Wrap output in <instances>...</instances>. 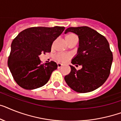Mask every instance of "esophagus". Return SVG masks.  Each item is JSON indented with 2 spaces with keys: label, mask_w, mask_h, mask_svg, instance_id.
Segmentation results:
<instances>
[{
  "label": "esophagus",
  "mask_w": 121,
  "mask_h": 121,
  "mask_svg": "<svg viewBox=\"0 0 121 121\" xmlns=\"http://www.w3.org/2000/svg\"><path fill=\"white\" fill-rule=\"evenodd\" d=\"M63 65V64L60 63H57L58 68H60L61 67V66H62Z\"/></svg>",
  "instance_id": "34e87169"
}]
</instances>
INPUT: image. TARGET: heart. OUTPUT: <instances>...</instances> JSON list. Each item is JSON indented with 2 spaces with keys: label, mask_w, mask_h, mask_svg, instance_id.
Returning a JSON list of instances; mask_svg holds the SVG:
<instances>
[{
  "label": "heart",
  "mask_w": 121,
  "mask_h": 121,
  "mask_svg": "<svg viewBox=\"0 0 121 121\" xmlns=\"http://www.w3.org/2000/svg\"><path fill=\"white\" fill-rule=\"evenodd\" d=\"M77 39L78 38L76 37V35L72 33H68V34L66 35L65 37V40L68 43H69L70 42H73V40H77ZM69 58H70V55H68V54L66 53H58L55 56V59L58 62L60 63L65 62Z\"/></svg>",
  "instance_id": "1"
}]
</instances>
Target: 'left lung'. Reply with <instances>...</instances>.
<instances>
[{"label":"left lung","instance_id":"left-lung-1","mask_svg":"<svg viewBox=\"0 0 121 121\" xmlns=\"http://www.w3.org/2000/svg\"><path fill=\"white\" fill-rule=\"evenodd\" d=\"M73 32L78 36L79 47L71 63L82 68L76 70L69 65L71 71L65 76L66 83L73 90L85 93L102 86L110 74L112 53L109 44L103 35L88 26L69 27L65 33Z\"/></svg>","mask_w":121,"mask_h":121}]
</instances>
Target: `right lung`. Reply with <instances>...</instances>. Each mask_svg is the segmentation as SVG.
<instances>
[{
  "instance_id": "1",
  "label": "right lung",
  "mask_w": 121,
  "mask_h": 121,
  "mask_svg": "<svg viewBox=\"0 0 121 121\" xmlns=\"http://www.w3.org/2000/svg\"><path fill=\"white\" fill-rule=\"evenodd\" d=\"M64 26L31 27L13 39L8 66L13 79L22 88L34 89L44 86L57 64L41 63L39 55L51 52L53 42L62 33Z\"/></svg>"
}]
</instances>
